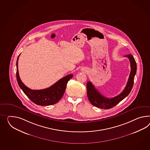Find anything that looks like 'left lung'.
Masks as SVG:
<instances>
[{"mask_svg": "<svg viewBox=\"0 0 150 150\" xmlns=\"http://www.w3.org/2000/svg\"><path fill=\"white\" fill-rule=\"evenodd\" d=\"M125 57L128 58L130 61L131 71L127 85L123 91L117 96L109 98L102 95L95 88L91 81H88L86 84L87 96L90 103L93 105L100 109H110L115 106L120 102L126 98L131 92L133 86L134 79L137 72V63L132 55L128 54Z\"/></svg>", "mask_w": 150, "mask_h": 150, "instance_id": "8db88e82", "label": "left lung"}]
</instances>
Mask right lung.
<instances>
[{
  "label": "right lung",
  "mask_w": 150,
  "mask_h": 150,
  "mask_svg": "<svg viewBox=\"0 0 150 150\" xmlns=\"http://www.w3.org/2000/svg\"><path fill=\"white\" fill-rule=\"evenodd\" d=\"M19 55L16 62V78L19 87L27 97L34 103L42 106H46L57 103L62 98L65 91L68 81L73 77L70 74L60 79L50 88L42 90H31L28 88L21 81L18 69V61Z\"/></svg>",
  "instance_id": "add662e5"
}]
</instances>
